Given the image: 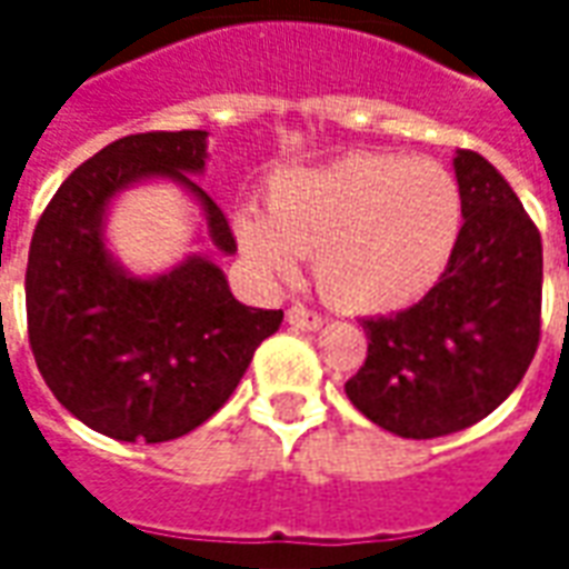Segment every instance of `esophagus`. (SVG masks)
I'll return each mask as SVG.
<instances>
[{
	"mask_svg": "<svg viewBox=\"0 0 569 569\" xmlns=\"http://www.w3.org/2000/svg\"><path fill=\"white\" fill-rule=\"evenodd\" d=\"M286 322H289L292 329H301V332H317V329H322L320 313H313V310L301 308V305H296V308L286 310Z\"/></svg>",
	"mask_w": 569,
	"mask_h": 569,
	"instance_id": "obj_1",
	"label": "esophagus"
}]
</instances>
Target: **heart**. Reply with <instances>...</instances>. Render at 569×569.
<instances>
[{"instance_id":"heart-1","label":"heart","mask_w":569,"mask_h":569,"mask_svg":"<svg viewBox=\"0 0 569 569\" xmlns=\"http://www.w3.org/2000/svg\"><path fill=\"white\" fill-rule=\"evenodd\" d=\"M268 212H240L237 240L271 277L317 256V283L338 308L390 313L448 271L463 231V191L448 167L399 151H357L273 176Z\"/></svg>"}]
</instances>
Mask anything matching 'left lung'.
Returning <instances> with one entry per match:
<instances>
[{
    "label": "left lung",
    "instance_id": "obj_1",
    "mask_svg": "<svg viewBox=\"0 0 569 569\" xmlns=\"http://www.w3.org/2000/svg\"><path fill=\"white\" fill-rule=\"evenodd\" d=\"M463 231L448 271L415 308L362 320L366 366L347 399L387 432L439 439L488 418L539 345L542 240L512 186L478 151H457Z\"/></svg>",
    "mask_w": 569,
    "mask_h": 569
}]
</instances>
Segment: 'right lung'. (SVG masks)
<instances>
[{"instance_id": "add662e5", "label": "right lung", "mask_w": 569, "mask_h": 569, "mask_svg": "<svg viewBox=\"0 0 569 569\" xmlns=\"http://www.w3.org/2000/svg\"><path fill=\"white\" fill-rule=\"evenodd\" d=\"M207 158V130L109 142L69 173L36 224L27 264L32 357L57 402L109 439L154 445L210 420L283 322V310L240 305L207 252L140 277L106 243L121 191L167 179L200 207L207 237L198 243L234 256L224 212L194 182Z\"/></svg>"}]
</instances>
